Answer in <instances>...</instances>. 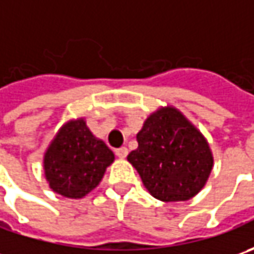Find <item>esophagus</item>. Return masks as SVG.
Instances as JSON below:
<instances>
[{
	"mask_svg": "<svg viewBox=\"0 0 254 254\" xmlns=\"http://www.w3.org/2000/svg\"><path fill=\"white\" fill-rule=\"evenodd\" d=\"M127 154H128L127 147H120V148H117V150H116V155H117L119 158H126V157H127Z\"/></svg>",
	"mask_w": 254,
	"mask_h": 254,
	"instance_id": "obj_1",
	"label": "esophagus"
}]
</instances>
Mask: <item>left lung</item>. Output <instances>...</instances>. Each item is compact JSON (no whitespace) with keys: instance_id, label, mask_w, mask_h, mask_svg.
Here are the masks:
<instances>
[{"instance_id":"8db88e82","label":"left lung","mask_w":254,"mask_h":254,"mask_svg":"<svg viewBox=\"0 0 254 254\" xmlns=\"http://www.w3.org/2000/svg\"><path fill=\"white\" fill-rule=\"evenodd\" d=\"M137 141L127 160L154 198L188 200L203 188L213 164L209 145L178 110L165 107L151 114Z\"/></svg>"}]
</instances>
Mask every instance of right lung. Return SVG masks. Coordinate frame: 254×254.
<instances>
[{"mask_svg": "<svg viewBox=\"0 0 254 254\" xmlns=\"http://www.w3.org/2000/svg\"><path fill=\"white\" fill-rule=\"evenodd\" d=\"M114 154L96 140L83 120L66 124L45 154L49 187L66 198H82L102 181Z\"/></svg>", "mask_w": 254, "mask_h": 254, "instance_id": "right-lung-1", "label": "right lung"}]
</instances>
